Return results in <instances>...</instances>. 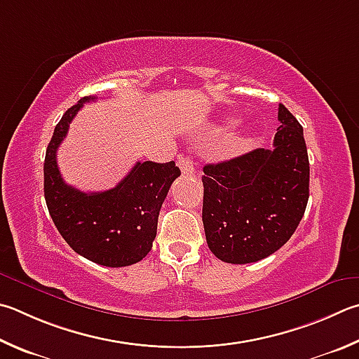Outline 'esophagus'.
I'll return each mask as SVG.
<instances>
[{
	"mask_svg": "<svg viewBox=\"0 0 359 359\" xmlns=\"http://www.w3.org/2000/svg\"><path fill=\"white\" fill-rule=\"evenodd\" d=\"M177 165L180 168V171L184 174H193L194 172V165H193V161H191L190 157H188V155H185V157H180L177 160Z\"/></svg>",
	"mask_w": 359,
	"mask_h": 359,
	"instance_id": "1",
	"label": "esophagus"
}]
</instances>
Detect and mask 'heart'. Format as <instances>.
I'll use <instances>...</instances> for the list:
<instances>
[{
  "instance_id": "heart-1",
  "label": "heart",
  "mask_w": 359,
  "mask_h": 359,
  "mask_svg": "<svg viewBox=\"0 0 359 359\" xmlns=\"http://www.w3.org/2000/svg\"><path fill=\"white\" fill-rule=\"evenodd\" d=\"M226 126H227V127H236V126H237V121H236V119L226 121Z\"/></svg>"
}]
</instances>
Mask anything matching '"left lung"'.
Masks as SVG:
<instances>
[{"label": "left lung", "instance_id": "8db88e82", "mask_svg": "<svg viewBox=\"0 0 359 359\" xmlns=\"http://www.w3.org/2000/svg\"><path fill=\"white\" fill-rule=\"evenodd\" d=\"M273 149L204 166L207 245L227 264H251L278 251L302 221L309 199L303 127L279 103Z\"/></svg>", "mask_w": 359, "mask_h": 359}]
</instances>
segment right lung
Wrapping results in <instances>:
<instances>
[{"instance_id":"1","label":"right lung","mask_w":359,"mask_h":359,"mask_svg":"<svg viewBox=\"0 0 359 359\" xmlns=\"http://www.w3.org/2000/svg\"><path fill=\"white\" fill-rule=\"evenodd\" d=\"M94 99L83 97L55 127L45 154L43 194L56 229L72 250L117 269L140 262L152 250L161 204L180 169L174 161H138L111 190L84 193L67 185L57 168L56 151L76 113Z\"/></svg>"}]
</instances>
